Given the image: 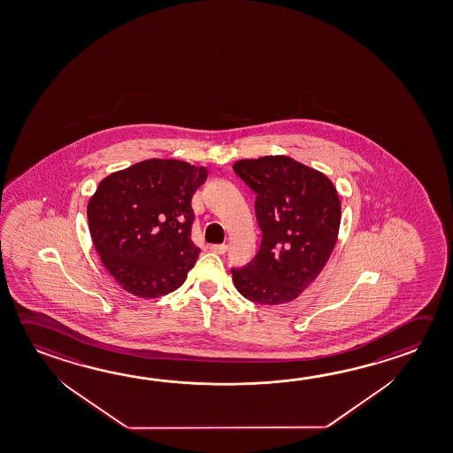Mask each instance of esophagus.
<instances>
[{
  "instance_id": "obj_1",
  "label": "esophagus",
  "mask_w": 453,
  "mask_h": 453,
  "mask_svg": "<svg viewBox=\"0 0 453 453\" xmlns=\"http://www.w3.org/2000/svg\"><path fill=\"white\" fill-rule=\"evenodd\" d=\"M210 250H211V251L216 254H224L227 253L229 246L226 245V243H223V245H211L210 246Z\"/></svg>"
}]
</instances>
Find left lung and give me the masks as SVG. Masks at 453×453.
I'll use <instances>...</instances> for the list:
<instances>
[{
    "instance_id": "left-lung-1",
    "label": "left lung",
    "mask_w": 453,
    "mask_h": 453,
    "mask_svg": "<svg viewBox=\"0 0 453 453\" xmlns=\"http://www.w3.org/2000/svg\"><path fill=\"white\" fill-rule=\"evenodd\" d=\"M234 172L256 192L259 253L232 280L248 301L280 305L297 299L325 269L341 227V199L319 170L288 156L238 160Z\"/></svg>"
}]
</instances>
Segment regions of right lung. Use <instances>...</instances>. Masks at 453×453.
<instances>
[{
  "instance_id": "add662e5",
  "label": "right lung",
  "mask_w": 453,
  "mask_h": 453,
  "mask_svg": "<svg viewBox=\"0 0 453 453\" xmlns=\"http://www.w3.org/2000/svg\"><path fill=\"white\" fill-rule=\"evenodd\" d=\"M207 175L183 160L150 159L100 181L88 203V230L124 291L154 299L186 281L200 253L191 200Z\"/></svg>"
}]
</instances>
